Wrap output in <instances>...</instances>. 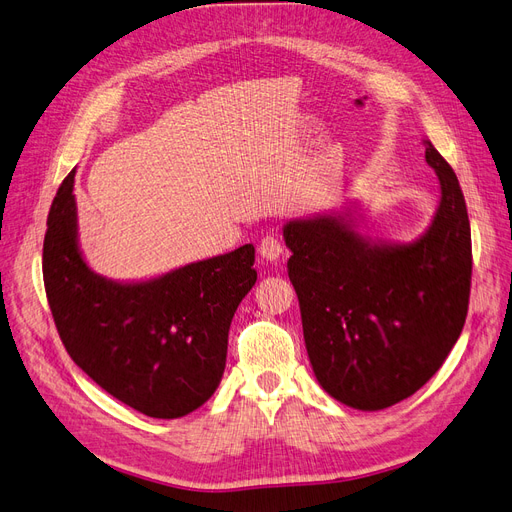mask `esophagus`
I'll list each match as a JSON object with an SVG mask.
<instances>
[{
    "instance_id": "1",
    "label": "esophagus",
    "mask_w": 512,
    "mask_h": 512,
    "mask_svg": "<svg viewBox=\"0 0 512 512\" xmlns=\"http://www.w3.org/2000/svg\"><path fill=\"white\" fill-rule=\"evenodd\" d=\"M258 254L264 260H271L273 262L281 254H284V245H281V241L275 235H267V237H262V241L258 243Z\"/></svg>"
}]
</instances>
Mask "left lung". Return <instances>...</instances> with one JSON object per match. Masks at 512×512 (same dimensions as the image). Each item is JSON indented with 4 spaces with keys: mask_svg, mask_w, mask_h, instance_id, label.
<instances>
[{
    "mask_svg": "<svg viewBox=\"0 0 512 512\" xmlns=\"http://www.w3.org/2000/svg\"><path fill=\"white\" fill-rule=\"evenodd\" d=\"M440 201L417 239L370 237L358 205L284 224L309 362L334 400L381 411L413 396L460 339L472 245L457 175L424 139Z\"/></svg>",
    "mask_w": 512,
    "mask_h": 512,
    "instance_id": "8db88e82",
    "label": "left lung"
}]
</instances>
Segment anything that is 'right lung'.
<instances>
[{
	"label": "right lung",
	"mask_w": 512,
	"mask_h": 512,
	"mask_svg": "<svg viewBox=\"0 0 512 512\" xmlns=\"http://www.w3.org/2000/svg\"><path fill=\"white\" fill-rule=\"evenodd\" d=\"M76 169L50 205L44 286L67 354L105 392L156 419L199 409L222 381L228 328L256 284L254 245L150 279H108L80 250Z\"/></svg>",
	"instance_id": "add662e5"
}]
</instances>
